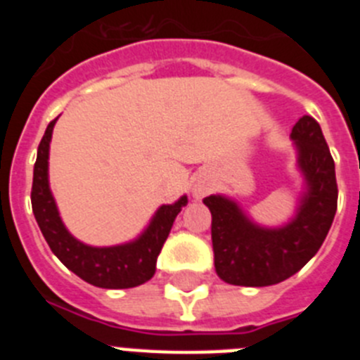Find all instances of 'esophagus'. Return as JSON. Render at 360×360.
Returning a JSON list of instances; mask_svg holds the SVG:
<instances>
[{"label": "esophagus", "instance_id": "esophagus-1", "mask_svg": "<svg viewBox=\"0 0 360 360\" xmlns=\"http://www.w3.org/2000/svg\"><path fill=\"white\" fill-rule=\"evenodd\" d=\"M209 191H211V184L205 182V180H200V182H196L195 187H193V196L198 200H202L203 196L207 195Z\"/></svg>", "mask_w": 360, "mask_h": 360}]
</instances>
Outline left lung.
Returning <instances> with one entry per match:
<instances>
[{
	"mask_svg": "<svg viewBox=\"0 0 360 360\" xmlns=\"http://www.w3.org/2000/svg\"><path fill=\"white\" fill-rule=\"evenodd\" d=\"M303 191L295 214L279 227L256 224L236 200L211 195V236L219 279L238 287H269L303 269L321 249L337 211L335 164L321 126L304 115L292 128Z\"/></svg>",
	"mask_w": 360,
	"mask_h": 360,
	"instance_id": "1",
	"label": "left lung"
}]
</instances>
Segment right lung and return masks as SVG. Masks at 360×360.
<instances>
[{"label": "right lung", "instance_id": "obj_1", "mask_svg": "<svg viewBox=\"0 0 360 360\" xmlns=\"http://www.w3.org/2000/svg\"><path fill=\"white\" fill-rule=\"evenodd\" d=\"M56 122L57 119H53L49 124L37 148L30 195L32 211L44 240L66 269L94 287L133 288L149 281L157 270V257L169 236L174 218L187 205V196H180L174 203L160 205L149 219L148 227L128 243L111 247L82 243L65 227L50 191L49 157Z\"/></svg>", "mask_w": 360, "mask_h": 360}]
</instances>
